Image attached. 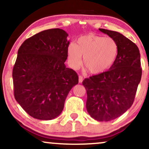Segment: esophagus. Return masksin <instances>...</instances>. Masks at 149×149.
I'll use <instances>...</instances> for the list:
<instances>
[{
	"label": "esophagus",
	"instance_id": "1",
	"mask_svg": "<svg viewBox=\"0 0 149 149\" xmlns=\"http://www.w3.org/2000/svg\"><path fill=\"white\" fill-rule=\"evenodd\" d=\"M83 81V78H82V76H79V82L81 83V82Z\"/></svg>",
	"mask_w": 149,
	"mask_h": 149
}]
</instances>
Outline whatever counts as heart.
Here are the masks:
<instances>
[{"label": "heart", "instance_id": "b5f03b06", "mask_svg": "<svg viewBox=\"0 0 149 149\" xmlns=\"http://www.w3.org/2000/svg\"><path fill=\"white\" fill-rule=\"evenodd\" d=\"M118 54V43L113 38L88 33L80 36L76 45H69L67 49L69 65L77 69L82 64L93 74L102 73L113 65Z\"/></svg>", "mask_w": 149, "mask_h": 149}]
</instances>
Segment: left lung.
<instances>
[{"label":"left lung","instance_id":"8db88e82","mask_svg":"<svg viewBox=\"0 0 149 149\" xmlns=\"http://www.w3.org/2000/svg\"><path fill=\"white\" fill-rule=\"evenodd\" d=\"M113 38L118 54L109 70L84 79L88 114L100 122H108L125 113L132 106L142 77L140 54L137 45L119 32L99 29Z\"/></svg>","mask_w":149,"mask_h":149}]
</instances>
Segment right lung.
<instances>
[{
  "label": "right lung",
  "mask_w": 149,
  "mask_h": 149,
  "mask_svg": "<svg viewBox=\"0 0 149 149\" xmlns=\"http://www.w3.org/2000/svg\"><path fill=\"white\" fill-rule=\"evenodd\" d=\"M67 32L50 29L25 40L18 51L12 71L14 93L22 108L36 119L50 120L61 113L78 76L67 68Z\"/></svg>",
  "instance_id": "add662e5"
}]
</instances>
